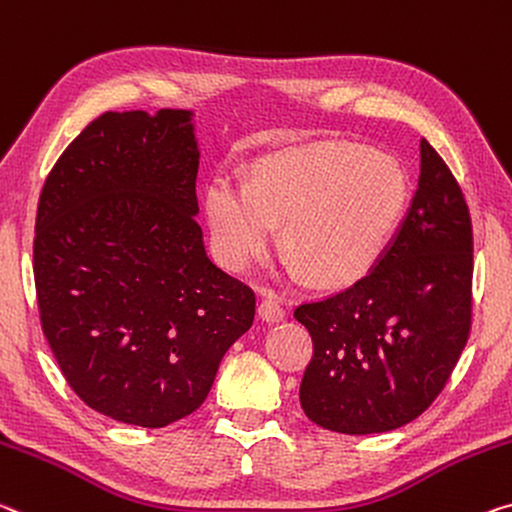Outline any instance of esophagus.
Instances as JSON below:
<instances>
[{
	"label": "esophagus",
	"instance_id": "1",
	"mask_svg": "<svg viewBox=\"0 0 512 512\" xmlns=\"http://www.w3.org/2000/svg\"><path fill=\"white\" fill-rule=\"evenodd\" d=\"M259 316H262V321L266 323H278L285 319V307L280 305V300L275 296H266L262 298V303H259Z\"/></svg>",
	"mask_w": 512,
	"mask_h": 512
}]
</instances>
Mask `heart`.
I'll use <instances>...</instances> for the list:
<instances>
[{"label":"heart","mask_w":512,"mask_h":512,"mask_svg":"<svg viewBox=\"0 0 512 512\" xmlns=\"http://www.w3.org/2000/svg\"><path fill=\"white\" fill-rule=\"evenodd\" d=\"M405 200L408 177L392 154L316 143L259 161L250 184L216 177L205 209L216 253L230 269L253 266L285 225L287 253L314 282L339 285L371 269L401 221Z\"/></svg>","instance_id":"1"}]
</instances>
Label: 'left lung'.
Instances as JSON below:
<instances>
[{"label":"left lung","mask_w":512,"mask_h":512,"mask_svg":"<svg viewBox=\"0 0 512 512\" xmlns=\"http://www.w3.org/2000/svg\"><path fill=\"white\" fill-rule=\"evenodd\" d=\"M399 232L362 280L296 307L314 355L300 405L316 426L387 433L442 392L472 328V218L456 177L426 139Z\"/></svg>","instance_id":"left-lung-1"}]
</instances>
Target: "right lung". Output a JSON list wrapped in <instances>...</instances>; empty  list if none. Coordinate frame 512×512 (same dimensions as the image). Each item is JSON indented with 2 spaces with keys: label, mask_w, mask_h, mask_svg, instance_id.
I'll list each match as a JSON object with an SVG mask.
<instances>
[{
  "label": "right lung",
  "mask_w": 512,
  "mask_h": 512,
  "mask_svg": "<svg viewBox=\"0 0 512 512\" xmlns=\"http://www.w3.org/2000/svg\"><path fill=\"white\" fill-rule=\"evenodd\" d=\"M198 164L191 111H107L40 191V326L72 392L123 424L164 428L196 412L253 326V289L202 243Z\"/></svg>",
  "instance_id": "right-lung-1"
}]
</instances>
